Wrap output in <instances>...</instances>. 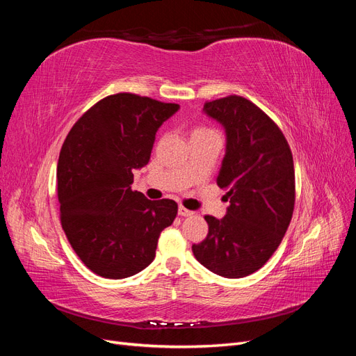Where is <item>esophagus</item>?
I'll use <instances>...</instances> for the list:
<instances>
[{
	"label": "esophagus",
	"instance_id": "34e87169",
	"mask_svg": "<svg viewBox=\"0 0 356 356\" xmlns=\"http://www.w3.org/2000/svg\"><path fill=\"white\" fill-rule=\"evenodd\" d=\"M178 213L181 215V217H191V215L195 213V212L187 209V208H184V207H182V204H179V207H178Z\"/></svg>",
	"mask_w": 356,
	"mask_h": 356
}]
</instances>
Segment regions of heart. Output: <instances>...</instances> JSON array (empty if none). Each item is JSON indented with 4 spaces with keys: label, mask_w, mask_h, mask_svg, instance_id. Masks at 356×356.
Wrapping results in <instances>:
<instances>
[{
    "label": "heart",
    "mask_w": 356,
    "mask_h": 356,
    "mask_svg": "<svg viewBox=\"0 0 356 356\" xmlns=\"http://www.w3.org/2000/svg\"><path fill=\"white\" fill-rule=\"evenodd\" d=\"M200 129H203V127H200Z\"/></svg>",
    "instance_id": "obj_1"
}]
</instances>
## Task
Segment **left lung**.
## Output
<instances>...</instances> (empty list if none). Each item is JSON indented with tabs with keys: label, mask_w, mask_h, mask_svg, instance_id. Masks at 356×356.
I'll list each match as a JSON object with an SVG mask.
<instances>
[{
	"label": "left lung",
	"mask_w": 356,
	"mask_h": 356,
	"mask_svg": "<svg viewBox=\"0 0 356 356\" xmlns=\"http://www.w3.org/2000/svg\"><path fill=\"white\" fill-rule=\"evenodd\" d=\"M203 111L227 135L217 178L230 200L221 220L204 215L209 232L191 246L196 260L222 277H245L261 268L281 245L293 218L296 174L281 129L242 96L204 102Z\"/></svg>",
	"instance_id": "1"
}]
</instances>
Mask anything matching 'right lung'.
Wrapping results in <instances>:
<instances>
[{
	"mask_svg": "<svg viewBox=\"0 0 356 356\" xmlns=\"http://www.w3.org/2000/svg\"><path fill=\"white\" fill-rule=\"evenodd\" d=\"M178 104L135 93L96 102L72 126L58 161L60 224L84 266L108 279L134 276L154 260L175 200L134 191V169L148 163L157 129Z\"/></svg>",
	"mask_w": 356,
	"mask_h": 356,
	"instance_id": "right-lung-1",
	"label": "right lung"
}]
</instances>
